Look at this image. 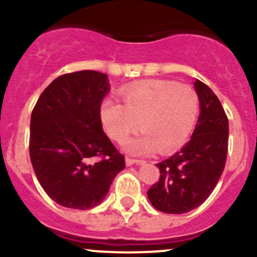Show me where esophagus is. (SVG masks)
<instances>
[{
  "label": "esophagus",
  "instance_id": "obj_1",
  "mask_svg": "<svg viewBox=\"0 0 257 257\" xmlns=\"http://www.w3.org/2000/svg\"><path fill=\"white\" fill-rule=\"evenodd\" d=\"M144 163L143 160H137V159H131V157H125V165L132 166V165H142Z\"/></svg>",
  "mask_w": 257,
  "mask_h": 257
}]
</instances>
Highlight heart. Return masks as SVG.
<instances>
[{"mask_svg": "<svg viewBox=\"0 0 257 257\" xmlns=\"http://www.w3.org/2000/svg\"><path fill=\"white\" fill-rule=\"evenodd\" d=\"M123 102L108 97L101 103V119L107 134L120 143L140 122L142 133L124 143L126 151L146 155L157 149L167 154L183 145L193 132L199 96L190 85L168 80H148L125 86Z\"/></svg>", "mask_w": 257, "mask_h": 257, "instance_id": "obj_1", "label": "heart"}]
</instances>
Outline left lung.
<instances>
[{"label":"left lung","instance_id":"1","mask_svg":"<svg viewBox=\"0 0 257 257\" xmlns=\"http://www.w3.org/2000/svg\"><path fill=\"white\" fill-rule=\"evenodd\" d=\"M200 100V117L191 139L170 159L157 163L159 182L148 190L156 210L189 212L210 196L224 170L228 152V118L215 92L206 84L194 83Z\"/></svg>","mask_w":257,"mask_h":257}]
</instances>
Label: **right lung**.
Instances as JSON below:
<instances>
[{"label":"right lung","mask_w":257,"mask_h":257,"mask_svg":"<svg viewBox=\"0 0 257 257\" xmlns=\"http://www.w3.org/2000/svg\"><path fill=\"white\" fill-rule=\"evenodd\" d=\"M108 89L103 73H67L42 91L34 107L30 160L41 187L61 206H97L125 167L102 129L101 102Z\"/></svg>","instance_id":"right-lung-1"}]
</instances>
